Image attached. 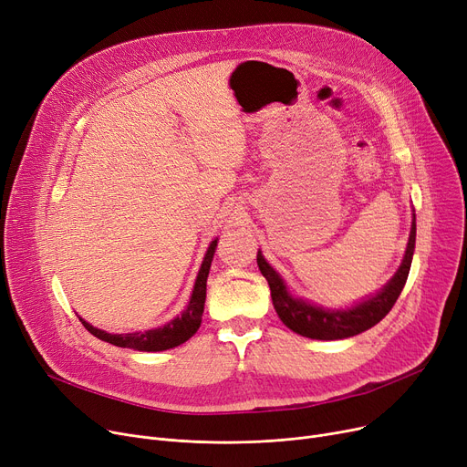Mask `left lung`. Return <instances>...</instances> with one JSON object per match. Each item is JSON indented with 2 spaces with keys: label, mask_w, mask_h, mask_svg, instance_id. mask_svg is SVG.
<instances>
[{
  "label": "left lung",
  "mask_w": 467,
  "mask_h": 467,
  "mask_svg": "<svg viewBox=\"0 0 467 467\" xmlns=\"http://www.w3.org/2000/svg\"><path fill=\"white\" fill-rule=\"evenodd\" d=\"M414 242H416V217H412L407 250L394 278H391L369 299L342 310L324 308V306L312 305L305 299L293 297L287 291V285L282 280V276L265 261L261 252H257V265H259L261 275L266 278L268 285H271V297H273L275 310L285 327L308 338L337 340V338H348L371 329L391 310V306L396 305L410 271Z\"/></svg>",
  "instance_id": "8db88e82"
}]
</instances>
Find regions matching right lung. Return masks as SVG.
Returning <instances> with one entry per match:
<instances>
[{
	"label": "right lung",
	"mask_w": 467,
	"mask_h": 467,
	"mask_svg": "<svg viewBox=\"0 0 467 467\" xmlns=\"http://www.w3.org/2000/svg\"><path fill=\"white\" fill-rule=\"evenodd\" d=\"M215 246H217V238L212 240V244L208 246V252L201 265L199 276H196V280H194V287L191 293V299L187 303V308L182 312V316L174 317V320H170L168 324H164L157 329H150V331L113 335V333H108V331H102V329L90 326L88 322L83 320V317H79V322L85 326V329L88 333H92L94 337H98L100 340H106V342H109V345H115L119 348H132V350H140V352H162V350H170V348H176V347L183 345L185 340H189L196 333V329L201 327V322H202L204 301H206V280H208L210 265H212V259L215 254Z\"/></svg>",
	"instance_id": "right-lung-1"
}]
</instances>
